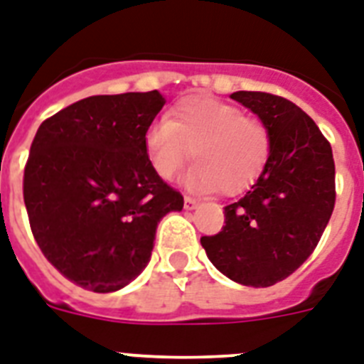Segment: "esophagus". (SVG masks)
Here are the masks:
<instances>
[{
  "mask_svg": "<svg viewBox=\"0 0 364 364\" xmlns=\"http://www.w3.org/2000/svg\"><path fill=\"white\" fill-rule=\"evenodd\" d=\"M198 208V200H194V198L191 196H185V209L187 211H192V209Z\"/></svg>",
  "mask_w": 364,
  "mask_h": 364,
  "instance_id": "34e87169",
  "label": "esophagus"
}]
</instances>
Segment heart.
Wrapping results in <instances>:
<instances>
[{
	"mask_svg": "<svg viewBox=\"0 0 364 364\" xmlns=\"http://www.w3.org/2000/svg\"><path fill=\"white\" fill-rule=\"evenodd\" d=\"M144 149L153 172L164 181L176 179L194 151L198 164L185 177L188 188L239 194L264 172L271 132L237 106L213 97H191L173 108L170 119L147 127Z\"/></svg>",
	"mask_w": 364,
	"mask_h": 364,
	"instance_id": "1",
	"label": "heart"
}]
</instances>
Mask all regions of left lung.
I'll return each mask as SVG.
<instances>
[{"mask_svg":"<svg viewBox=\"0 0 364 364\" xmlns=\"http://www.w3.org/2000/svg\"><path fill=\"white\" fill-rule=\"evenodd\" d=\"M271 132V155L241 200L224 208L226 226L202 237L211 264L230 280L267 288L314 252L335 208L329 141L299 106L262 91H235Z\"/></svg>","mask_w":364,"mask_h":364,"instance_id":"1","label":"left lung"}]
</instances>
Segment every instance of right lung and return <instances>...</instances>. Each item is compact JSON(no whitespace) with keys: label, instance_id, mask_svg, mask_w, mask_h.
I'll use <instances>...</instances> for the list:
<instances>
[{"label":"right lung","instance_id":"right-lung-1","mask_svg":"<svg viewBox=\"0 0 364 364\" xmlns=\"http://www.w3.org/2000/svg\"><path fill=\"white\" fill-rule=\"evenodd\" d=\"M164 105L156 90L87 97L35 134L23 172L31 232L50 264L82 288H125L149 264L162 217L183 209L144 149Z\"/></svg>","mask_w":364,"mask_h":364}]
</instances>
